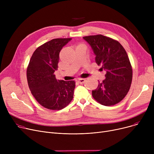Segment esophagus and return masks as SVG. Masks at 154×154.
<instances>
[{
  "label": "esophagus",
  "mask_w": 154,
  "mask_h": 154,
  "mask_svg": "<svg viewBox=\"0 0 154 154\" xmlns=\"http://www.w3.org/2000/svg\"><path fill=\"white\" fill-rule=\"evenodd\" d=\"M85 79H78V82L79 84H84L85 82Z\"/></svg>",
  "instance_id": "34e87169"
}]
</instances>
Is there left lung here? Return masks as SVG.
<instances>
[{"label":"left lung","mask_w":154,"mask_h":154,"mask_svg":"<svg viewBox=\"0 0 154 154\" xmlns=\"http://www.w3.org/2000/svg\"><path fill=\"white\" fill-rule=\"evenodd\" d=\"M83 38L93 51L95 62L106 71V79L92 91V97L103 106H114L125 97L132 83V69L127 54L119 42L104 35Z\"/></svg>","instance_id":"obj_1"}]
</instances>
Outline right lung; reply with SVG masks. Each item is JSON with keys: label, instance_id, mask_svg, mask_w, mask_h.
Listing matches in <instances>:
<instances>
[{"label": "right lung", "instance_id": "1", "mask_svg": "<svg viewBox=\"0 0 154 154\" xmlns=\"http://www.w3.org/2000/svg\"><path fill=\"white\" fill-rule=\"evenodd\" d=\"M72 40L54 38L38 47L32 54L27 69L28 85L36 100L45 108L60 110L74 97V80H57L59 54L62 47Z\"/></svg>", "mask_w": 154, "mask_h": 154}]
</instances>
